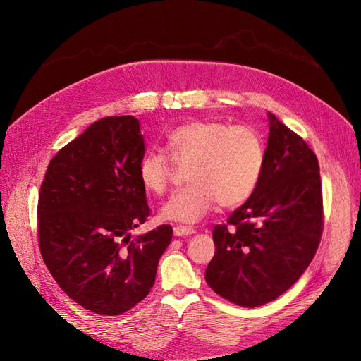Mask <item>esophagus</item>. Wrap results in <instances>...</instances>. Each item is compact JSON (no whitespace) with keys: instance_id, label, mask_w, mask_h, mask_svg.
Returning a JSON list of instances; mask_svg holds the SVG:
<instances>
[{"instance_id":"1","label":"esophagus","mask_w":361,"mask_h":361,"mask_svg":"<svg viewBox=\"0 0 361 361\" xmlns=\"http://www.w3.org/2000/svg\"><path fill=\"white\" fill-rule=\"evenodd\" d=\"M174 231V236L178 238H182V236H188V235H192L195 233V231L192 227H187V226H176L173 228Z\"/></svg>"}]
</instances>
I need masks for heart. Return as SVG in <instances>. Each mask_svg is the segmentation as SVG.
I'll return each instance as SVG.
<instances>
[{
    "mask_svg": "<svg viewBox=\"0 0 361 361\" xmlns=\"http://www.w3.org/2000/svg\"><path fill=\"white\" fill-rule=\"evenodd\" d=\"M169 154L150 150L138 166L145 188L161 194L169 188L174 161L190 164L187 188L162 204V221L195 223L218 202L236 207L255 192L265 166V145L253 126L216 118H195L173 129Z\"/></svg>",
    "mask_w": 361,
    "mask_h": 361,
    "instance_id": "obj_1",
    "label": "heart"
}]
</instances>
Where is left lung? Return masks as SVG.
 Instances as JSON below:
<instances>
[{"mask_svg": "<svg viewBox=\"0 0 361 361\" xmlns=\"http://www.w3.org/2000/svg\"><path fill=\"white\" fill-rule=\"evenodd\" d=\"M322 231L318 158L298 134L269 114L264 171L251 197L214 227L207 285L241 307L274 301L309 267Z\"/></svg>", "mask_w": 361, "mask_h": 361, "instance_id": "1", "label": "left lung"}]
</instances>
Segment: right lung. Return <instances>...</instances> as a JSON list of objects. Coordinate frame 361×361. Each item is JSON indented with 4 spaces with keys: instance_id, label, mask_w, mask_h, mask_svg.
<instances>
[{
    "instance_id": "obj_1",
    "label": "right lung",
    "mask_w": 361,
    "mask_h": 361,
    "mask_svg": "<svg viewBox=\"0 0 361 361\" xmlns=\"http://www.w3.org/2000/svg\"><path fill=\"white\" fill-rule=\"evenodd\" d=\"M145 152L134 116L104 117L59 150L40 185L43 262L68 297L97 314H122L143 301L171 241L169 224L129 236L150 215L138 174Z\"/></svg>"
}]
</instances>
